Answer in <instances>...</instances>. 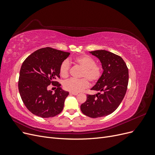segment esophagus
Here are the masks:
<instances>
[{"label":"esophagus","instance_id":"obj_1","mask_svg":"<svg viewBox=\"0 0 155 155\" xmlns=\"http://www.w3.org/2000/svg\"><path fill=\"white\" fill-rule=\"evenodd\" d=\"M70 95H74V96H77L78 94V93H74V92H70Z\"/></svg>","mask_w":155,"mask_h":155}]
</instances>
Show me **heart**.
<instances>
[{
  "label": "heart",
  "instance_id": "heart-1",
  "mask_svg": "<svg viewBox=\"0 0 155 155\" xmlns=\"http://www.w3.org/2000/svg\"><path fill=\"white\" fill-rule=\"evenodd\" d=\"M74 62L83 69L79 80L69 79L63 83L65 90L70 92L78 93L88 87L87 79L92 83L97 82L100 79L102 74V68L96 64L94 59L87 55H83L74 59ZM70 63L68 61L65 60L61 64L59 67L60 76L63 78H67L69 76Z\"/></svg>",
  "mask_w": 155,
  "mask_h": 155
}]
</instances>
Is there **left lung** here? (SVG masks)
<instances>
[{
    "label": "left lung",
    "mask_w": 155,
    "mask_h": 155,
    "mask_svg": "<svg viewBox=\"0 0 155 155\" xmlns=\"http://www.w3.org/2000/svg\"><path fill=\"white\" fill-rule=\"evenodd\" d=\"M90 54L100 59L104 70L91 90L102 93L87 94L81 110L85 115L96 118L110 114L120 105L127 89L129 70L124 59L110 51L101 50Z\"/></svg>",
    "instance_id": "obj_1"
}]
</instances>
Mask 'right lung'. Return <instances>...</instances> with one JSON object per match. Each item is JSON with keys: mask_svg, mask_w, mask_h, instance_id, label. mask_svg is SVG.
<instances>
[{"mask_svg": "<svg viewBox=\"0 0 155 155\" xmlns=\"http://www.w3.org/2000/svg\"><path fill=\"white\" fill-rule=\"evenodd\" d=\"M69 55V52L46 47L36 50L23 62L18 91L23 103L32 114L50 118L63 110L69 92L63 91L56 79L60 78L61 64ZM50 84L58 87L54 93L48 91Z\"/></svg>", "mask_w": 155, "mask_h": 155, "instance_id": "add662e5", "label": "right lung"}]
</instances>
